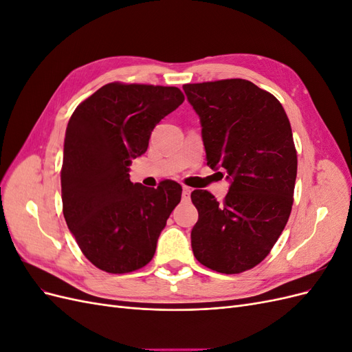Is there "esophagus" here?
<instances>
[{"label": "esophagus", "instance_id": "obj_1", "mask_svg": "<svg viewBox=\"0 0 352 352\" xmlns=\"http://www.w3.org/2000/svg\"><path fill=\"white\" fill-rule=\"evenodd\" d=\"M190 192H192V189L188 188V186H184V189H182V199L184 201H189Z\"/></svg>", "mask_w": 352, "mask_h": 352}]
</instances>
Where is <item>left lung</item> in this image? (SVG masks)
<instances>
[{
  "label": "left lung",
  "instance_id": "obj_1",
  "mask_svg": "<svg viewBox=\"0 0 352 352\" xmlns=\"http://www.w3.org/2000/svg\"><path fill=\"white\" fill-rule=\"evenodd\" d=\"M184 91L199 117L207 164L225 172L230 184L223 202L208 190L190 194L198 210L190 247L206 267L242 273L267 257L291 214V123L282 104L250 80L188 83Z\"/></svg>",
  "mask_w": 352,
  "mask_h": 352
}]
</instances>
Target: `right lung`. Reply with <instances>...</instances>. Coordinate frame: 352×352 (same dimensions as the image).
<instances>
[{
	"mask_svg": "<svg viewBox=\"0 0 352 352\" xmlns=\"http://www.w3.org/2000/svg\"><path fill=\"white\" fill-rule=\"evenodd\" d=\"M185 97L176 87L107 83L79 104L65 138L63 214L95 267L129 273L154 257L160 233L182 186L132 184L129 166L148 148L155 124Z\"/></svg>",
	"mask_w": 352,
	"mask_h": 352,
	"instance_id": "1",
	"label": "right lung"
}]
</instances>
